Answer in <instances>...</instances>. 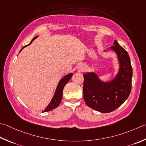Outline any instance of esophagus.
Instances as JSON below:
<instances>
[{"mask_svg": "<svg viewBox=\"0 0 146 146\" xmlns=\"http://www.w3.org/2000/svg\"><path fill=\"white\" fill-rule=\"evenodd\" d=\"M80 71H83V70H84V68H83V67H80Z\"/></svg>", "mask_w": 146, "mask_h": 146, "instance_id": "1", "label": "esophagus"}]
</instances>
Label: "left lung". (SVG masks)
Listing matches in <instances>:
<instances>
[{
    "mask_svg": "<svg viewBox=\"0 0 146 146\" xmlns=\"http://www.w3.org/2000/svg\"><path fill=\"white\" fill-rule=\"evenodd\" d=\"M111 47L118 57L119 70L116 78L104 83L95 73L84 74V99L92 109L101 113L112 112L126 101L132 88V67L130 57L116 40Z\"/></svg>",
    "mask_w": 146,
    "mask_h": 146,
    "instance_id": "8db88e82",
    "label": "left lung"
}]
</instances>
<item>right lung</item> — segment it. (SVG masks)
Segmentation results:
<instances>
[{
    "mask_svg": "<svg viewBox=\"0 0 146 146\" xmlns=\"http://www.w3.org/2000/svg\"><path fill=\"white\" fill-rule=\"evenodd\" d=\"M37 36H35V38H33L32 40H31V41L30 42V44L31 42H32L34 40H35ZM27 45H25L23 47L21 50L19 51V52H21V50L24 47H25ZM73 74L72 73H70V74H68V75L65 76L64 77H63L60 82H59L58 87H57L56 88V92L55 94H54V96L53 97V98L52 99V101H51L50 103L47 106V107L45 108L44 111H42L43 113L44 112H47V111H49L52 110L54 109H55L59 105L60 102L61 101V99L62 98V93H63V88L65 86V85L67 84V83L69 82V80H70V78H71V76H72Z\"/></svg>",
    "mask_w": 146,
    "mask_h": 146,
    "instance_id": "add662e5",
    "label": "right lung"
}]
</instances>
